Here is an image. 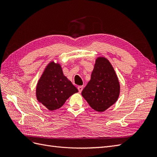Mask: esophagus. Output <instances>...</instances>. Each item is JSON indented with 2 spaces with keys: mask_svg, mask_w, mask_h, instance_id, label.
<instances>
[{
  "mask_svg": "<svg viewBox=\"0 0 157 157\" xmlns=\"http://www.w3.org/2000/svg\"><path fill=\"white\" fill-rule=\"evenodd\" d=\"M78 90L79 92H81L82 91V90H83V86H78Z\"/></svg>",
  "mask_w": 157,
  "mask_h": 157,
  "instance_id": "34e87169",
  "label": "esophagus"
}]
</instances>
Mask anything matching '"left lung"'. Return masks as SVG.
<instances>
[{"mask_svg": "<svg viewBox=\"0 0 157 157\" xmlns=\"http://www.w3.org/2000/svg\"><path fill=\"white\" fill-rule=\"evenodd\" d=\"M121 91L118 78L111 63L105 57H98L91 79L82 96L94 110L103 112L115 103Z\"/></svg>", "mask_w": 157, "mask_h": 157, "instance_id": "1", "label": "left lung"}]
</instances>
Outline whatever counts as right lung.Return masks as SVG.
<instances>
[{"instance_id": "obj_1", "label": "right lung", "mask_w": 157, "mask_h": 157, "mask_svg": "<svg viewBox=\"0 0 157 157\" xmlns=\"http://www.w3.org/2000/svg\"><path fill=\"white\" fill-rule=\"evenodd\" d=\"M78 92L63 75L59 63L52 61L46 65L36 87L37 101L50 111L63 106L66 100Z\"/></svg>"}]
</instances>
